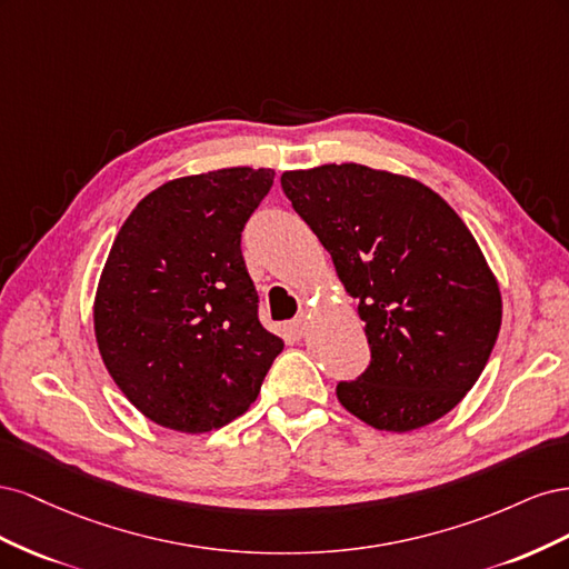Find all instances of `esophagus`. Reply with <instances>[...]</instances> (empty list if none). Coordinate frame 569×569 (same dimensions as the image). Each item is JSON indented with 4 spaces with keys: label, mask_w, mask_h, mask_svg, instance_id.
<instances>
[{
    "label": "esophagus",
    "mask_w": 569,
    "mask_h": 569,
    "mask_svg": "<svg viewBox=\"0 0 569 569\" xmlns=\"http://www.w3.org/2000/svg\"><path fill=\"white\" fill-rule=\"evenodd\" d=\"M308 320H311V313H301V316H297L295 320L289 322V330L295 332L297 337L306 335V330H308Z\"/></svg>",
    "instance_id": "esophagus-1"
}]
</instances>
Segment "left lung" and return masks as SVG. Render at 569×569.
Masks as SVG:
<instances>
[{
	"label": "left lung",
	"instance_id": "1",
	"mask_svg": "<svg viewBox=\"0 0 569 569\" xmlns=\"http://www.w3.org/2000/svg\"><path fill=\"white\" fill-rule=\"evenodd\" d=\"M280 182L366 322L370 366L337 385L339 403L387 432L446 416L501 330V291L468 226L422 182L360 163L287 170Z\"/></svg>",
	"mask_w": 569,
	"mask_h": 569
}]
</instances>
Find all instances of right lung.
<instances>
[{
  "label": "right lung",
  "instance_id": "1",
  "mask_svg": "<svg viewBox=\"0 0 569 569\" xmlns=\"http://www.w3.org/2000/svg\"><path fill=\"white\" fill-rule=\"evenodd\" d=\"M270 168H222L153 189L120 228L94 299L101 360L161 427L211 432L256 401L284 341L258 320L242 230Z\"/></svg>",
  "mask_w": 569,
  "mask_h": 569
}]
</instances>
